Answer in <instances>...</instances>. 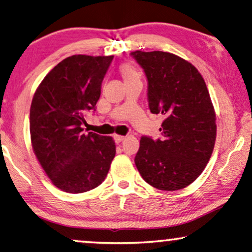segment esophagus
I'll list each match as a JSON object with an SVG mask.
<instances>
[{"mask_svg": "<svg viewBox=\"0 0 252 252\" xmlns=\"http://www.w3.org/2000/svg\"><path fill=\"white\" fill-rule=\"evenodd\" d=\"M125 136H121V134H114V140H115V143L116 144H119V143H121V141H123L125 140Z\"/></svg>", "mask_w": 252, "mask_h": 252, "instance_id": "1", "label": "esophagus"}]
</instances>
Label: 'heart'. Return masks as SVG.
<instances>
[{"label": "heart", "mask_w": 252, "mask_h": 252, "mask_svg": "<svg viewBox=\"0 0 252 252\" xmlns=\"http://www.w3.org/2000/svg\"><path fill=\"white\" fill-rule=\"evenodd\" d=\"M120 73L125 80V82H129V81L133 80H140L139 74L136 69L133 68L132 66L129 65V63H123V65L120 67Z\"/></svg>", "instance_id": "obj_1"}]
</instances>
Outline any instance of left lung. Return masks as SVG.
<instances>
[{"label": "left lung", "mask_w": 252, "mask_h": 252, "mask_svg": "<svg viewBox=\"0 0 252 252\" xmlns=\"http://www.w3.org/2000/svg\"><path fill=\"white\" fill-rule=\"evenodd\" d=\"M130 55L147 77L151 112L164 116L163 137H141L134 163L155 189H185L201 175L215 147L216 113L207 86L192 63L170 52Z\"/></svg>", "instance_id": "obj_1"}]
</instances>
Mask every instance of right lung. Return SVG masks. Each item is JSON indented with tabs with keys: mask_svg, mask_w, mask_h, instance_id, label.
<instances>
[{
	"mask_svg": "<svg viewBox=\"0 0 252 252\" xmlns=\"http://www.w3.org/2000/svg\"><path fill=\"white\" fill-rule=\"evenodd\" d=\"M113 56L74 55L47 74L30 112L32 146L52 184L67 193H84L104 182L115 157L112 137L83 132L95 111L101 82Z\"/></svg>",
	"mask_w": 252,
	"mask_h": 252,
	"instance_id": "1",
	"label": "right lung"
}]
</instances>
